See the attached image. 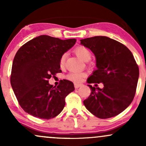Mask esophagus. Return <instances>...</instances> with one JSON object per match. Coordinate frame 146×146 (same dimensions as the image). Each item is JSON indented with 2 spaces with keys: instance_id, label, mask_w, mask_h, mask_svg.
Instances as JSON below:
<instances>
[{
  "instance_id": "esophagus-1",
  "label": "esophagus",
  "mask_w": 146,
  "mask_h": 146,
  "mask_svg": "<svg viewBox=\"0 0 146 146\" xmlns=\"http://www.w3.org/2000/svg\"><path fill=\"white\" fill-rule=\"evenodd\" d=\"M74 86H75V88H78L79 87H80V86H82V84L75 83V84H74Z\"/></svg>"
}]
</instances>
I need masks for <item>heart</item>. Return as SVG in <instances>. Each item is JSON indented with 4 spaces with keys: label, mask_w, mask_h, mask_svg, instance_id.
Listing matches in <instances>:
<instances>
[{
    "label": "heart",
    "mask_w": 146,
    "mask_h": 146,
    "mask_svg": "<svg viewBox=\"0 0 146 146\" xmlns=\"http://www.w3.org/2000/svg\"><path fill=\"white\" fill-rule=\"evenodd\" d=\"M75 54L78 56L79 58H80L84 62H88L91 59V53L89 49L84 47V46H80L77 47L75 49ZM66 54L64 53L62 56L60 57V66L63 67L65 64V61H66ZM85 74L81 72H71L66 75V79L71 81L75 82H80L83 80L84 78Z\"/></svg>",
    "instance_id": "obj_1"
}]
</instances>
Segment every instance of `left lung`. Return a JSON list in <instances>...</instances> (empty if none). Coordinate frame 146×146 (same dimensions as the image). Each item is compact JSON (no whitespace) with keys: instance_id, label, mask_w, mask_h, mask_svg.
Returning <instances> with one entry per match:
<instances>
[{"instance_id":"obj_1","label":"left lung","mask_w":146,"mask_h":146,"mask_svg":"<svg viewBox=\"0 0 146 146\" xmlns=\"http://www.w3.org/2000/svg\"><path fill=\"white\" fill-rule=\"evenodd\" d=\"M80 42L96 58L97 69L87 82L104 84L103 88L88 84L91 93L84 104L98 118L116 116L128 108L136 92L139 71L133 55L125 45L106 36L92 37Z\"/></svg>"}]
</instances>
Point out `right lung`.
Masks as SVG:
<instances>
[{"label": "right lung", "mask_w": 146, "mask_h": 146, "mask_svg": "<svg viewBox=\"0 0 146 146\" xmlns=\"http://www.w3.org/2000/svg\"><path fill=\"white\" fill-rule=\"evenodd\" d=\"M76 42V39L61 40L42 35L18 49L13 61L11 85L18 103L26 113L50 119L61 113L65 98L75 90L72 82L61 80L58 86L48 80L61 73L60 59Z\"/></svg>", "instance_id": "obj_1"}]
</instances>
